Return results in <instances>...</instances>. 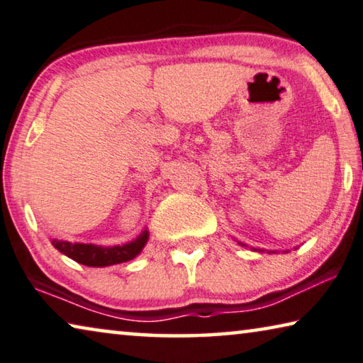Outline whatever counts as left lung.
I'll use <instances>...</instances> for the list:
<instances>
[{
    "mask_svg": "<svg viewBox=\"0 0 363 363\" xmlns=\"http://www.w3.org/2000/svg\"><path fill=\"white\" fill-rule=\"evenodd\" d=\"M240 245H242V247H248V245H245V243H242V242H238ZM253 250H256V252H267V253H277V252H274V250H259V248H253ZM282 253H289V250H284Z\"/></svg>",
    "mask_w": 363,
    "mask_h": 363,
    "instance_id": "obj_1",
    "label": "left lung"
}]
</instances>
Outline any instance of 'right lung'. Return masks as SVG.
Here are the masks:
<instances>
[{"label":"right lung","mask_w":363,"mask_h":363,"mask_svg":"<svg viewBox=\"0 0 363 363\" xmlns=\"http://www.w3.org/2000/svg\"><path fill=\"white\" fill-rule=\"evenodd\" d=\"M149 240V230H144L131 242L123 245H113V247H100L94 243H71L66 240H52V245L60 253L74 259L76 263L89 267H105L111 264L126 263L143 252Z\"/></svg>","instance_id":"obj_1"}]
</instances>
